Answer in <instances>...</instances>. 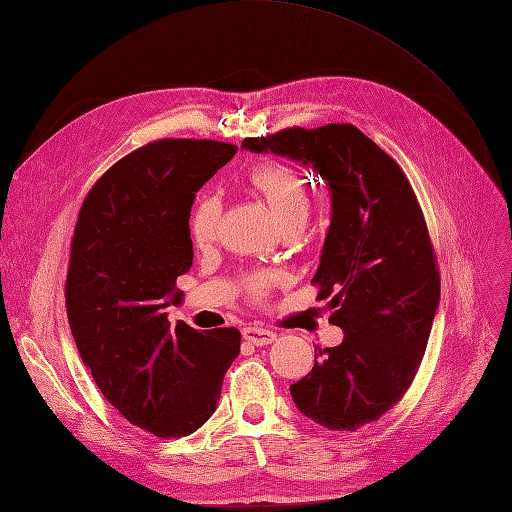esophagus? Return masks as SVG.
<instances>
[{"label": "esophagus", "mask_w": 512, "mask_h": 512, "mask_svg": "<svg viewBox=\"0 0 512 512\" xmlns=\"http://www.w3.org/2000/svg\"><path fill=\"white\" fill-rule=\"evenodd\" d=\"M243 337L247 339V342H252L254 346H269L277 339V335L273 331H269L265 327H256V324L254 327H245Z\"/></svg>", "instance_id": "esophagus-1"}]
</instances>
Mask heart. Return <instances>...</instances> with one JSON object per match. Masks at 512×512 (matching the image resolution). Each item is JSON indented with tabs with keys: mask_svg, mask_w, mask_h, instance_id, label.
I'll return each instance as SVG.
<instances>
[{
	"mask_svg": "<svg viewBox=\"0 0 512 512\" xmlns=\"http://www.w3.org/2000/svg\"><path fill=\"white\" fill-rule=\"evenodd\" d=\"M247 183H250V190L271 207L284 230H301L305 226L309 211H312V196H309V183L297 168L275 160L256 162L247 170ZM220 218L222 203L218 196L205 194L196 200L190 213V237L198 247L213 243L220 228ZM280 282L282 277L277 273L254 271L245 277V288L256 301H262Z\"/></svg>",
	"mask_w": 512,
	"mask_h": 512,
	"instance_id": "heart-1",
	"label": "heart"
}]
</instances>
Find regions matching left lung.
Instances as JSON below:
<instances>
[{"instance_id": "1", "label": "left lung", "mask_w": 512, "mask_h": 512, "mask_svg": "<svg viewBox=\"0 0 512 512\" xmlns=\"http://www.w3.org/2000/svg\"><path fill=\"white\" fill-rule=\"evenodd\" d=\"M241 147L312 166L329 183L333 218L312 284L344 342L290 384L318 425L356 431L406 395L440 303V271L425 215L404 170L352 123L286 128Z\"/></svg>"}]
</instances>
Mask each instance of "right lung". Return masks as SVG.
Wrapping results in <instances>:
<instances>
[{"mask_svg":"<svg viewBox=\"0 0 512 512\" xmlns=\"http://www.w3.org/2000/svg\"><path fill=\"white\" fill-rule=\"evenodd\" d=\"M235 145L160 138L94 183L76 218L66 312L83 363L121 416L158 438H183L213 414L241 350L235 327L170 329L177 277L192 267L196 192Z\"/></svg>","mask_w":512,"mask_h":512,"instance_id":"add662e5","label":"right lung"}]
</instances>
